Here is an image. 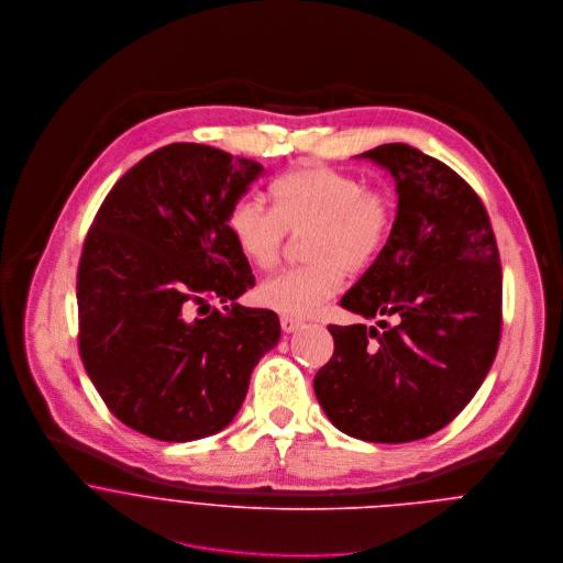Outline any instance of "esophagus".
I'll list each match as a JSON object with an SVG mask.
<instances>
[{
	"instance_id": "34e87169",
	"label": "esophagus",
	"mask_w": 563,
	"mask_h": 563,
	"mask_svg": "<svg viewBox=\"0 0 563 563\" xmlns=\"http://www.w3.org/2000/svg\"><path fill=\"white\" fill-rule=\"evenodd\" d=\"M279 323H282V330H284L286 334L297 332L299 328H303V321H299V319H290V317H282V319H279Z\"/></svg>"
}]
</instances>
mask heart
Returning a JSON list of instances; mask_svg holds the SVG:
<instances>
[{
	"instance_id": "obj_1",
	"label": "heart",
	"mask_w": 563,
	"mask_h": 563,
	"mask_svg": "<svg viewBox=\"0 0 563 563\" xmlns=\"http://www.w3.org/2000/svg\"><path fill=\"white\" fill-rule=\"evenodd\" d=\"M273 207L244 194L227 211V231L240 255L257 268H273L288 233H306L303 266L266 277L255 299L290 319L314 314L343 286L345 273L367 271L384 251L393 224L390 191L363 177L332 168H297L271 188Z\"/></svg>"
}]
</instances>
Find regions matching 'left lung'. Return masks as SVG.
I'll return each instance as SVG.
<instances>
[{"mask_svg": "<svg viewBox=\"0 0 563 563\" xmlns=\"http://www.w3.org/2000/svg\"><path fill=\"white\" fill-rule=\"evenodd\" d=\"M363 157L397 184L390 238L341 306L395 325H328L334 354L314 375L330 421L350 437L406 443L448 426L489 372L503 328V271L478 194L406 144Z\"/></svg>", "mask_w": 563, "mask_h": 563, "instance_id": "8db88e82", "label": "left lung"}]
</instances>
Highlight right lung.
<instances>
[{
    "label": "right lung",
    "instance_id": "add662e5",
    "mask_svg": "<svg viewBox=\"0 0 563 563\" xmlns=\"http://www.w3.org/2000/svg\"><path fill=\"white\" fill-rule=\"evenodd\" d=\"M262 173L205 144H170L111 188L89 227L76 282L80 358L107 408L146 437L222 430L279 341L273 310L235 303L255 277L227 231L231 202ZM207 300L225 308L191 320Z\"/></svg>",
    "mask_w": 563,
    "mask_h": 563
}]
</instances>
